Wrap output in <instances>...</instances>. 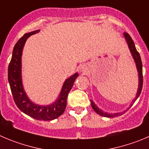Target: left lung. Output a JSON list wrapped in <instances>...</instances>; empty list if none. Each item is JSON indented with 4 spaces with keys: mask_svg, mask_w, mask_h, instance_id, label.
Segmentation results:
<instances>
[{
    "mask_svg": "<svg viewBox=\"0 0 149 149\" xmlns=\"http://www.w3.org/2000/svg\"><path fill=\"white\" fill-rule=\"evenodd\" d=\"M124 37H125L126 40H127V44H128L129 48H130V51H131V53L132 55V57L134 58V61H135L136 63V66H137V72H138V76H139V85H138V89H137V93L136 94V97L134 100H133L132 103L130 104V107H129L127 110L130 108V107L132 106V104H134V102H135V100L138 98V97L140 96L141 93V91H142V88H143V66H142V61H141V56H140L139 52H137V49H136L135 46H134V42H133L132 39L131 38V36H130L128 33H124ZM91 104L92 108L93 109L95 112L97 113H98L99 115L102 116H104V117H107V118H113V117H115V116H118L119 115H121L122 113H116V114H110V113H104L102 110L99 109L97 106L95 105V104L93 103V102L92 100H91ZM126 110V111H127Z\"/></svg>",
    "mask_w": 149,
    "mask_h": 149,
    "instance_id": "8db88e82",
    "label": "left lung"
}]
</instances>
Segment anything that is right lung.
<instances>
[{"instance_id":"1","label":"right lung","mask_w":149,"mask_h":149,"mask_svg":"<svg viewBox=\"0 0 149 149\" xmlns=\"http://www.w3.org/2000/svg\"><path fill=\"white\" fill-rule=\"evenodd\" d=\"M39 30L25 33L20 38L14 47L12 57L8 65V80L12 91L14 101L18 108L28 116L36 120L50 121L57 118L63 114L66 107L69 92L72 89L78 74L75 73L63 83L59 97L56 102L48 106H40L33 103L25 94L21 77V56L23 46L27 39L31 35L38 33Z\"/></svg>"}]
</instances>
